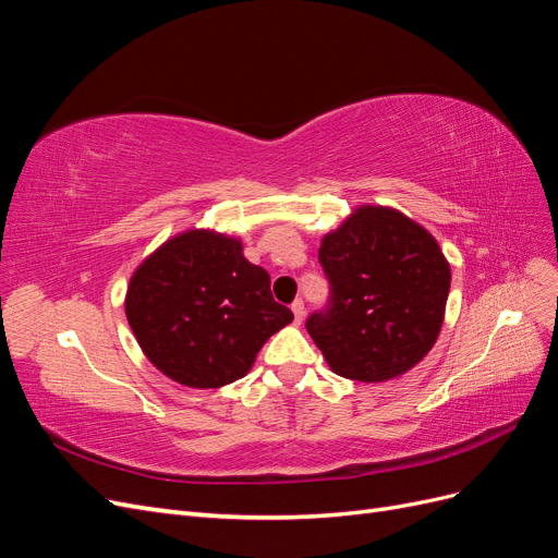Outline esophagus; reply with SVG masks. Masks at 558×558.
I'll return each instance as SVG.
<instances>
[{"mask_svg": "<svg viewBox=\"0 0 558 558\" xmlns=\"http://www.w3.org/2000/svg\"><path fill=\"white\" fill-rule=\"evenodd\" d=\"M293 314H295V324H302V318H305V302H302L300 298L291 305Z\"/></svg>", "mask_w": 558, "mask_h": 558, "instance_id": "34e87169", "label": "esophagus"}]
</instances>
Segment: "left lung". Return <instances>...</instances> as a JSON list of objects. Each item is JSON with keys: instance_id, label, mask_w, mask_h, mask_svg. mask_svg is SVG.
Wrapping results in <instances>:
<instances>
[{"instance_id": "8db88e82", "label": "left lung", "mask_w": 558, "mask_h": 558, "mask_svg": "<svg viewBox=\"0 0 558 558\" xmlns=\"http://www.w3.org/2000/svg\"><path fill=\"white\" fill-rule=\"evenodd\" d=\"M330 305L307 332L335 375L365 384L412 369L440 335L451 269L433 234L393 207L361 205L320 240Z\"/></svg>"}]
</instances>
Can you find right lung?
I'll return each instance as SVG.
<instances>
[{
    "mask_svg": "<svg viewBox=\"0 0 558 558\" xmlns=\"http://www.w3.org/2000/svg\"><path fill=\"white\" fill-rule=\"evenodd\" d=\"M125 316L144 356L191 388L242 379L263 344L293 320L242 240L209 228L174 234L130 277Z\"/></svg>",
    "mask_w": 558,
    "mask_h": 558,
    "instance_id": "1",
    "label": "right lung"
}]
</instances>
